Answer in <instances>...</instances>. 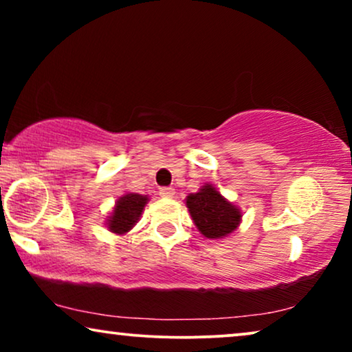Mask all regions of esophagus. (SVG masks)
Masks as SVG:
<instances>
[{
  "instance_id": "esophagus-1",
  "label": "esophagus",
  "mask_w": 352,
  "mask_h": 352,
  "mask_svg": "<svg viewBox=\"0 0 352 352\" xmlns=\"http://www.w3.org/2000/svg\"><path fill=\"white\" fill-rule=\"evenodd\" d=\"M175 189H171V187H165V189L160 190V195L163 197V199H173L175 197Z\"/></svg>"
}]
</instances>
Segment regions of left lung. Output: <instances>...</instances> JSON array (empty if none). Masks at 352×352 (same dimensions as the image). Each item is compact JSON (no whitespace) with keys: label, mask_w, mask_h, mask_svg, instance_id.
<instances>
[{"label":"left lung","mask_w":352,"mask_h":352,"mask_svg":"<svg viewBox=\"0 0 352 352\" xmlns=\"http://www.w3.org/2000/svg\"><path fill=\"white\" fill-rule=\"evenodd\" d=\"M186 205L197 229L206 239H223L232 234L242 221L237 206L226 200L211 184H205L197 194L187 195Z\"/></svg>","instance_id":"8db88e82"}]
</instances>
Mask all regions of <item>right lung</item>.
I'll use <instances>...</instances> for the list:
<instances>
[{"label": "right lung", "instance_id": "obj_1", "mask_svg": "<svg viewBox=\"0 0 352 352\" xmlns=\"http://www.w3.org/2000/svg\"><path fill=\"white\" fill-rule=\"evenodd\" d=\"M147 201V195L134 194V192H129V194L120 197L117 204H115L113 211L110 213L107 219V228L110 232L122 235L126 234L128 230H131L134 224L141 218L142 210Z\"/></svg>", "mask_w": 352, "mask_h": 352}]
</instances>
